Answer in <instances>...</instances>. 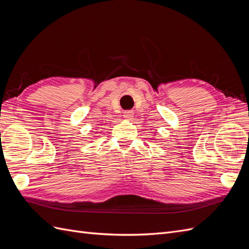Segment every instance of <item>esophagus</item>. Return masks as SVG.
Instances as JSON below:
<instances>
[{"mask_svg": "<svg viewBox=\"0 0 249 249\" xmlns=\"http://www.w3.org/2000/svg\"><path fill=\"white\" fill-rule=\"evenodd\" d=\"M124 116V118H127V119H129V118H131V117L133 116V113H132L131 111H125Z\"/></svg>", "mask_w": 249, "mask_h": 249, "instance_id": "1", "label": "esophagus"}]
</instances>
